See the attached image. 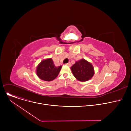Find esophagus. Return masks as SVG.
I'll return each mask as SVG.
<instances>
[{
    "label": "esophagus",
    "instance_id": "1",
    "mask_svg": "<svg viewBox=\"0 0 131 131\" xmlns=\"http://www.w3.org/2000/svg\"><path fill=\"white\" fill-rule=\"evenodd\" d=\"M66 65H67V66H69V67H71V63H67V64H65Z\"/></svg>",
    "mask_w": 131,
    "mask_h": 131
}]
</instances>
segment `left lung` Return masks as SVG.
<instances>
[{"label": "left lung", "instance_id": "8db88e82", "mask_svg": "<svg viewBox=\"0 0 131 131\" xmlns=\"http://www.w3.org/2000/svg\"><path fill=\"white\" fill-rule=\"evenodd\" d=\"M71 69L74 77L81 82L90 80L94 74L93 65L84 59L76 61Z\"/></svg>", "mask_w": 131, "mask_h": 131}]
</instances>
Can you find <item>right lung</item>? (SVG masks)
Instances as JSON below:
<instances>
[{"instance_id": "1", "label": "right lung", "mask_w": 131, "mask_h": 131, "mask_svg": "<svg viewBox=\"0 0 131 131\" xmlns=\"http://www.w3.org/2000/svg\"><path fill=\"white\" fill-rule=\"evenodd\" d=\"M61 67V66L58 67L55 66L51 58L43 59L38 64L36 73L40 79L46 81H51L57 77Z\"/></svg>"}]
</instances>
